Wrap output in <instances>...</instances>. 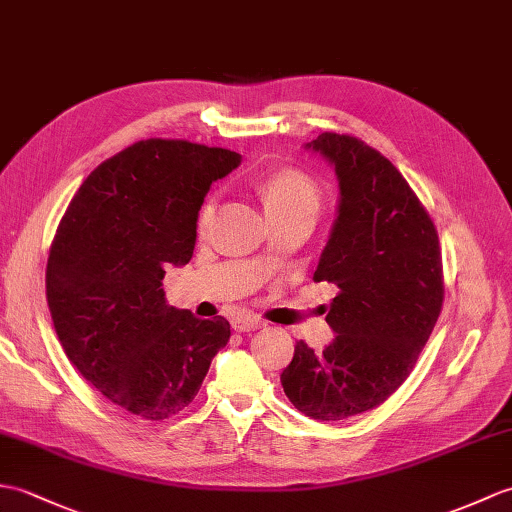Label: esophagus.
Returning <instances> with one entry per match:
<instances>
[{
	"instance_id": "esophagus-1",
	"label": "esophagus",
	"mask_w": 512,
	"mask_h": 512,
	"mask_svg": "<svg viewBox=\"0 0 512 512\" xmlns=\"http://www.w3.org/2000/svg\"><path fill=\"white\" fill-rule=\"evenodd\" d=\"M264 327V323L257 316H251V314H240L233 318V329L240 331V334H251V331L255 329H261Z\"/></svg>"
}]
</instances>
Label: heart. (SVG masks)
Masks as SVG:
<instances>
[{
	"instance_id": "obj_1",
	"label": "heart",
	"mask_w": 512,
	"mask_h": 512,
	"mask_svg": "<svg viewBox=\"0 0 512 512\" xmlns=\"http://www.w3.org/2000/svg\"><path fill=\"white\" fill-rule=\"evenodd\" d=\"M261 200L268 216L272 213H288V211H312L318 213L320 207V189L310 176L296 170H279L270 174L264 183L259 185ZM216 211V200L207 198L205 205L198 213V229L205 231Z\"/></svg>"
}]
</instances>
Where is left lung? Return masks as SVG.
Returning a JSON list of instances; mask_svg holds the SVG:
<instances>
[{
    "label": "left lung",
    "mask_w": 512,
    "mask_h": 512,
    "mask_svg": "<svg viewBox=\"0 0 512 512\" xmlns=\"http://www.w3.org/2000/svg\"><path fill=\"white\" fill-rule=\"evenodd\" d=\"M307 148L334 165L340 185L314 272L338 288L325 318L336 338L323 353L296 342L281 386L307 417L344 421L377 408L412 373L443 307V257L430 213L382 152L338 133Z\"/></svg>",
    "instance_id": "obj_1"
}]
</instances>
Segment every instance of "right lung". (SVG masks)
<instances>
[{"mask_svg": "<svg viewBox=\"0 0 512 512\" xmlns=\"http://www.w3.org/2000/svg\"><path fill=\"white\" fill-rule=\"evenodd\" d=\"M242 157L185 139H146L100 163L58 222L45 294L69 362L115 406L163 421L198 395L231 338L227 318L165 303V268L194 253L213 181Z\"/></svg>", "mask_w": 512, "mask_h": 512, "instance_id": "1", "label": "right lung"}]
</instances>
